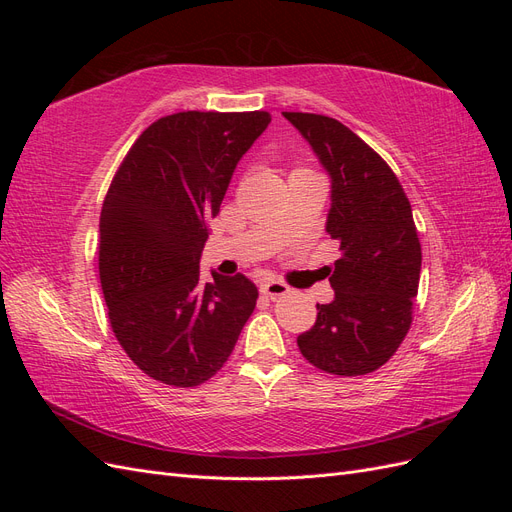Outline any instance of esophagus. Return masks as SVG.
Wrapping results in <instances>:
<instances>
[{"instance_id":"obj_1","label":"esophagus","mask_w":512,"mask_h":512,"mask_svg":"<svg viewBox=\"0 0 512 512\" xmlns=\"http://www.w3.org/2000/svg\"><path fill=\"white\" fill-rule=\"evenodd\" d=\"M260 292L267 294V297H271V299H277V297H284V294H288L290 286L282 280H267V282H262Z\"/></svg>"}]
</instances>
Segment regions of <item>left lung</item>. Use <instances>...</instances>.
Wrapping results in <instances>:
<instances>
[{
	"label": "left lung",
	"mask_w": 512,
	"mask_h": 512,
	"mask_svg": "<svg viewBox=\"0 0 512 512\" xmlns=\"http://www.w3.org/2000/svg\"><path fill=\"white\" fill-rule=\"evenodd\" d=\"M331 175L327 232L342 256L324 267L335 299L297 337L301 354L333 376H365L404 342L421 280V241L410 200L380 153L342 121L284 113Z\"/></svg>",
	"instance_id": "left-lung-1"
}]
</instances>
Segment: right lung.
<instances>
[{
  "label": "right lung",
  "instance_id": "obj_1",
  "mask_svg": "<svg viewBox=\"0 0 512 512\" xmlns=\"http://www.w3.org/2000/svg\"><path fill=\"white\" fill-rule=\"evenodd\" d=\"M267 111L166 115L136 138L104 196L100 284L121 348L149 378L198 386L235 350L258 290L245 275L200 280L209 220Z\"/></svg>",
  "mask_w": 512,
  "mask_h": 512
}]
</instances>
